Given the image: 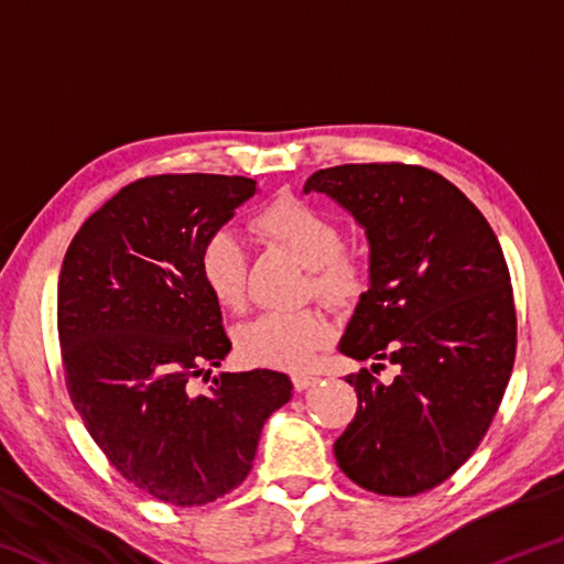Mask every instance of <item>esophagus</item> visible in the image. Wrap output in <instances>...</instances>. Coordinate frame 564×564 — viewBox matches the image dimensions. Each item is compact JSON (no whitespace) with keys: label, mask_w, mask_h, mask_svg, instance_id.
<instances>
[{"label":"esophagus","mask_w":564,"mask_h":564,"mask_svg":"<svg viewBox=\"0 0 564 564\" xmlns=\"http://www.w3.org/2000/svg\"><path fill=\"white\" fill-rule=\"evenodd\" d=\"M316 380H318V378L311 376V373H293V388L301 393V390L311 388L313 383H316Z\"/></svg>","instance_id":"obj_1"}]
</instances>
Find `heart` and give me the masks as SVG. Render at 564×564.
I'll list each match as a JSON object with an SVG mask.
<instances>
[{"instance_id":"obj_1","label":"heart","mask_w":564,"mask_h":564,"mask_svg":"<svg viewBox=\"0 0 564 564\" xmlns=\"http://www.w3.org/2000/svg\"><path fill=\"white\" fill-rule=\"evenodd\" d=\"M253 231L265 243L289 251L311 271L308 291L330 305H346L362 291V265L343 251L346 236L333 216L321 208L283 196L256 214ZM202 279L214 301L226 311H238L246 301L248 256L243 241L228 228L208 236L198 259ZM328 323L318 311L263 313L236 333V348L248 366L303 368L328 340Z\"/></svg>"}]
</instances>
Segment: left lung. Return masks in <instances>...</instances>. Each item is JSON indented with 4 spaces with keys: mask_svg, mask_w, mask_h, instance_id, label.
I'll return each mask as SVG.
<instances>
[{
    "mask_svg": "<svg viewBox=\"0 0 564 564\" xmlns=\"http://www.w3.org/2000/svg\"><path fill=\"white\" fill-rule=\"evenodd\" d=\"M326 194L366 228L368 291L338 343L343 356L393 361L386 387L350 373L358 410L333 451L370 492L410 498L447 480L480 445L508 388L518 343L498 236L451 181L423 166L321 169Z\"/></svg>",
    "mask_w": 564,
    "mask_h": 564,
    "instance_id": "8db88e82",
    "label": "left lung"
}]
</instances>
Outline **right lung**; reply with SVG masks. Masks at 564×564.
I'll return each instance as SVG.
<instances>
[{"instance_id": "add662e5", "label": "right lung", "mask_w": 564, "mask_h": 564, "mask_svg": "<svg viewBox=\"0 0 564 564\" xmlns=\"http://www.w3.org/2000/svg\"><path fill=\"white\" fill-rule=\"evenodd\" d=\"M256 191L246 176L139 178L84 221L62 263L56 326L72 403L111 465L176 508L238 488L265 420L291 400V378L265 368L221 373L206 395L186 386L231 350L202 248Z\"/></svg>"}]
</instances>
